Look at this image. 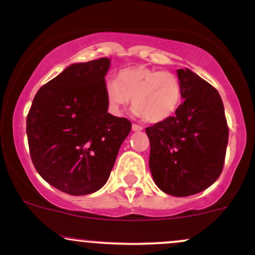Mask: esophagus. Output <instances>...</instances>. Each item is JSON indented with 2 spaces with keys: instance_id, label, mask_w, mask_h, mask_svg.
I'll return each mask as SVG.
<instances>
[{
  "instance_id": "esophagus-1",
  "label": "esophagus",
  "mask_w": 255,
  "mask_h": 255,
  "mask_svg": "<svg viewBox=\"0 0 255 255\" xmlns=\"http://www.w3.org/2000/svg\"><path fill=\"white\" fill-rule=\"evenodd\" d=\"M132 129L134 130V132H140V130H142V127H141V126L133 123V125H132Z\"/></svg>"
}]
</instances>
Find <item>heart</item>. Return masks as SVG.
<instances>
[{
  "instance_id": "b5f03b06",
  "label": "heart",
  "mask_w": 255,
  "mask_h": 255,
  "mask_svg": "<svg viewBox=\"0 0 255 255\" xmlns=\"http://www.w3.org/2000/svg\"><path fill=\"white\" fill-rule=\"evenodd\" d=\"M105 97L114 115L121 114L132 99L136 115L147 122L157 123L175 114L181 103L183 88L173 72L135 65L122 69L116 81L105 83Z\"/></svg>"
}]
</instances>
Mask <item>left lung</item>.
Wrapping results in <instances>:
<instances>
[{"label": "left lung", "mask_w": 255, "mask_h": 255, "mask_svg": "<svg viewBox=\"0 0 255 255\" xmlns=\"http://www.w3.org/2000/svg\"><path fill=\"white\" fill-rule=\"evenodd\" d=\"M177 72L184 102L174 116L145 132L156 185L166 194L185 197L206 190L222 174L229 127L217 89L191 70Z\"/></svg>", "instance_id": "obj_1"}]
</instances>
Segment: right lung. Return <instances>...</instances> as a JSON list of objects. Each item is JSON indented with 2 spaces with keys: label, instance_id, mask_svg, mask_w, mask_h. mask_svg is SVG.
<instances>
[{
  "label": "right lung",
  "instance_id": "obj_1",
  "mask_svg": "<svg viewBox=\"0 0 255 255\" xmlns=\"http://www.w3.org/2000/svg\"><path fill=\"white\" fill-rule=\"evenodd\" d=\"M110 59L72 64L32 100L26 119L30 156L38 174L65 194L105 185L132 123L108 113L105 75Z\"/></svg>",
  "mask_w": 255,
  "mask_h": 255
}]
</instances>
